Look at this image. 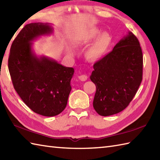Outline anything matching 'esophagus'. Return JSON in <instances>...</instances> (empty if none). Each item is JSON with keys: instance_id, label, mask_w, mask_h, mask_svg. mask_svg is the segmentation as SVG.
<instances>
[{"instance_id": "esophagus-1", "label": "esophagus", "mask_w": 160, "mask_h": 160, "mask_svg": "<svg viewBox=\"0 0 160 160\" xmlns=\"http://www.w3.org/2000/svg\"><path fill=\"white\" fill-rule=\"evenodd\" d=\"M79 78V79L81 80V81H86L87 80V76L85 74H82V75H80V76L78 77Z\"/></svg>"}]
</instances>
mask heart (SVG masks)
I'll list each match as a JSON object with an SVG mask.
<instances>
[{
	"mask_svg": "<svg viewBox=\"0 0 160 160\" xmlns=\"http://www.w3.org/2000/svg\"><path fill=\"white\" fill-rule=\"evenodd\" d=\"M100 34V32L98 30H91L83 36L82 41L84 42H89L91 40L96 39ZM110 43V36L108 33H103L87 50V58L91 61H96L100 59L106 53Z\"/></svg>",
	"mask_w": 160,
	"mask_h": 160,
	"instance_id": "1",
	"label": "heart"
}]
</instances>
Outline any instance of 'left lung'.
Here are the masks:
<instances>
[{"label":"left lung","instance_id":"1","mask_svg":"<svg viewBox=\"0 0 160 160\" xmlns=\"http://www.w3.org/2000/svg\"><path fill=\"white\" fill-rule=\"evenodd\" d=\"M96 86L93 108L102 116L120 113L136 94L142 80L143 56L139 40L128 32L113 49L93 64Z\"/></svg>","mask_w":160,"mask_h":160}]
</instances>
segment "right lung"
<instances>
[{
	"instance_id": "1",
	"label": "right lung",
	"mask_w": 160,
	"mask_h": 160,
	"mask_svg": "<svg viewBox=\"0 0 160 160\" xmlns=\"http://www.w3.org/2000/svg\"><path fill=\"white\" fill-rule=\"evenodd\" d=\"M49 24L26 25L13 40L8 68L13 87L30 109L43 116L52 117L65 108L71 90L74 69L42 56L32 49V41L52 32Z\"/></svg>"
}]
</instances>
